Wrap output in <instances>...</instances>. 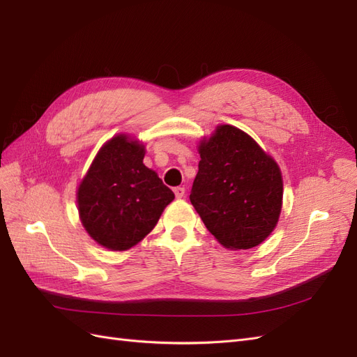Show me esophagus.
<instances>
[{"instance_id": "esophagus-1", "label": "esophagus", "mask_w": 357, "mask_h": 357, "mask_svg": "<svg viewBox=\"0 0 357 357\" xmlns=\"http://www.w3.org/2000/svg\"><path fill=\"white\" fill-rule=\"evenodd\" d=\"M174 193H176V197H177V198H183V197H185L186 190H185V188L178 186V188H174Z\"/></svg>"}]
</instances>
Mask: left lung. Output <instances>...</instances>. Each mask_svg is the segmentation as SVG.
<instances>
[{
  "label": "left lung",
  "instance_id": "left-lung-1",
  "mask_svg": "<svg viewBox=\"0 0 357 357\" xmlns=\"http://www.w3.org/2000/svg\"><path fill=\"white\" fill-rule=\"evenodd\" d=\"M199 155L189 198L204 225L228 248L261 244L282 211L283 180L275 162L231 125L202 142Z\"/></svg>",
  "mask_w": 357,
  "mask_h": 357
}]
</instances>
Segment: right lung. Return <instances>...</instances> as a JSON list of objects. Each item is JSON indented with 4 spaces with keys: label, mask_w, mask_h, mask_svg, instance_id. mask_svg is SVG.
Returning a JSON list of instances; mask_svg holds the SVG:
<instances>
[{
    "label": "right lung",
    "mask_w": 357,
    "mask_h": 357,
    "mask_svg": "<svg viewBox=\"0 0 357 357\" xmlns=\"http://www.w3.org/2000/svg\"><path fill=\"white\" fill-rule=\"evenodd\" d=\"M143 159L144 146L117 135L104 144L79 186L82 223L110 250L122 252L142 241L174 199Z\"/></svg>",
    "instance_id": "right-lung-1"
}]
</instances>
